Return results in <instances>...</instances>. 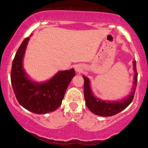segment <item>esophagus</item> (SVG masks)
<instances>
[{
    "instance_id": "1",
    "label": "esophagus",
    "mask_w": 148,
    "mask_h": 148,
    "mask_svg": "<svg viewBox=\"0 0 148 148\" xmlns=\"http://www.w3.org/2000/svg\"><path fill=\"white\" fill-rule=\"evenodd\" d=\"M75 70L77 73H81L83 71V68L80 65H77L75 67Z\"/></svg>"
}]
</instances>
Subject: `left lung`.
<instances>
[{"label":"left lung","mask_w":148,"mask_h":148,"mask_svg":"<svg viewBox=\"0 0 148 148\" xmlns=\"http://www.w3.org/2000/svg\"><path fill=\"white\" fill-rule=\"evenodd\" d=\"M132 64H133V70L135 74H134V82L132 91L130 95H127V97H125V98L120 100H103L97 97L92 92L89 79L85 76H83V79L84 80V95L85 102H86V107L92 113L102 117H110L118 114L126 107H127L132 102L136 89L137 82H138L136 62L133 61Z\"/></svg>","instance_id":"obj_1"}]
</instances>
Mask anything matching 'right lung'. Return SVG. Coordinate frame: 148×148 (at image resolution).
<instances>
[{
	"label": "right lung",
	"instance_id": "1",
	"mask_svg": "<svg viewBox=\"0 0 148 148\" xmlns=\"http://www.w3.org/2000/svg\"><path fill=\"white\" fill-rule=\"evenodd\" d=\"M30 37L23 40L13 59L10 73L12 86L22 107L35 114H46L55 111L62 104L67 87L75 76V71L74 69L59 71L45 82L31 79L23 63Z\"/></svg>",
	"mask_w": 148,
	"mask_h": 148
}]
</instances>
